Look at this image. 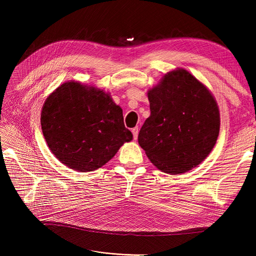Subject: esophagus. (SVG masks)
<instances>
[{
  "instance_id": "obj_1",
  "label": "esophagus",
  "mask_w": 256,
  "mask_h": 256,
  "mask_svg": "<svg viewBox=\"0 0 256 256\" xmlns=\"http://www.w3.org/2000/svg\"><path fill=\"white\" fill-rule=\"evenodd\" d=\"M131 131H132V134H134V140H136V138H138V127L134 128V129H132V130H131Z\"/></svg>"
}]
</instances>
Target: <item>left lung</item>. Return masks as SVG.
Listing matches in <instances>:
<instances>
[{
    "label": "left lung",
    "instance_id": "1",
    "mask_svg": "<svg viewBox=\"0 0 256 256\" xmlns=\"http://www.w3.org/2000/svg\"><path fill=\"white\" fill-rule=\"evenodd\" d=\"M150 116L138 141L160 171L182 174L198 166L216 142L220 113L203 83L182 68L168 72L147 92Z\"/></svg>",
    "mask_w": 256,
    "mask_h": 256
}]
</instances>
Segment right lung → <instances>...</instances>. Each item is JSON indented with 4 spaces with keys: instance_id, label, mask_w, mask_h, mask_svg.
I'll list each match as a JSON object with an SVG mask.
<instances>
[{
    "instance_id": "obj_1",
    "label": "right lung",
    "mask_w": 256,
    "mask_h": 256,
    "mask_svg": "<svg viewBox=\"0 0 256 256\" xmlns=\"http://www.w3.org/2000/svg\"><path fill=\"white\" fill-rule=\"evenodd\" d=\"M40 124L52 154L79 172L102 168L132 140L109 92L76 81L60 85L46 99Z\"/></svg>"
}]
</instances>
